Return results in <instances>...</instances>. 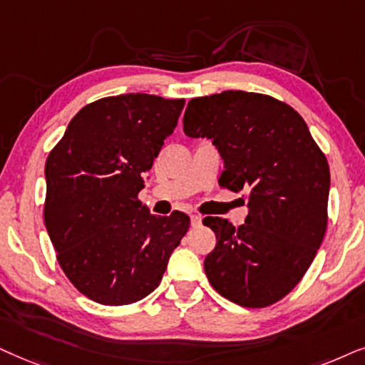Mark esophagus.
Listing matches in <instances>:
<instances>
[{
	"label": "esophagus",
	"instance_id": "obj_1",
	"mask_svg": "<svg viewBox=\"0 0 365 365\" xmlns=\"http://www.w3.org/2000/svg\"><path fill=\"white\" fill-rule=\"evenodd\" d=\"M190 222L193 227H200L202 225V217L200 215H190Z\"/></svg>",
	"mask_w": 365,
	"mask_h": 365
}]
</instances>
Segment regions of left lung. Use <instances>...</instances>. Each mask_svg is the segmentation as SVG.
Returning a JSON list of instances; mask_svg holds the SVG:
<instances>
[{
    "instance_id": "8db88e82",
    "label": "left lung",
    "mask_w": 365,
    "mask_h": 365,
    "mask_svg": "<svg viewBox=\"0 0 365 365\" xmlns=\"http://www.w3.org/2000/svg\"><path fill=\"white\" fill-rule=\"evenodd\" d=\"M183 132L215 145L225 168L220 185L249 190L244 225L203 220L217 235L203 262L208 282L242 307L277 302L299 284L324 240L327 158L302 116L269 95L228 90L193 98Z\"/></svg>"
}]
</instances>
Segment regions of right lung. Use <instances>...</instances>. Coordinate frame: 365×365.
Masks as SVG:
<instances>
[{
    "label": "right lung",
    "instance_id": "right-lung-1",
    "mask_svg": "<svg viewBox=\"0 0 365 365\" xmlns=\"http://www.w3.org/2000/svg\"><path fill=\"white\" fill-rule=\"evenodd\" d=\"M185 100L126 93L86 105L48 155L45 225L75 287L103 305L138 302L158 287L190 218L138 200Z\"/></svg>",
    "mask_w": 365,
    "mask_h": 365
}]
</instances>
